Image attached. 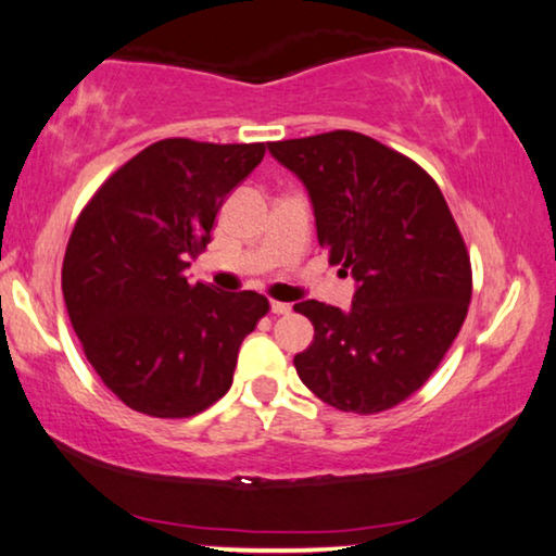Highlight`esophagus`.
Instances as JSON below:
<instances>
[{"instance_id": "obj_1", "label": "esophagus", "mask_w": 556, "mask_h": 556, "mask_svg": "<svg viewBox=\"0 0 556 556\" xmlns=\"http://www.w3.org/2000/svg\"><path fill=\"white\" fill-rule=\"evenodd\" d=\"M269 306H271V314H277V317H279V314L292 312V304H287V302H271Z\"/></svg>"}]
</instances>
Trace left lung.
Returning <instances> with one entry per match:
<instances>
[{"mask_svg": "<svg viewBox=\"0 0 556 556\" xmlns=\"http://www.w3.org/2000/svg\"><path fill=\"white\" fill-rule=\"evenodd\" d=\"M267 147L306 187L329 264L357 281L346 312L294 304L314 325L296 375L342 412L392 409L432 377L467 317L471 264L457 222L419 164L359 131Z\"/></svg>", "mask_w": 556, "mask_h": 556, "instance_id": "1", "label": "left lung"}]
</instances>
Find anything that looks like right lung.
Returning <instances> with one entry per match:
<instances>
[{"label": "right lung", "mask_w": 556, "mask_h": 556, "mask_svg": "<svg viewBox=\"0 0 556 556\" xmlns=\"http://www.w3.org/2000/svg\"><path fill=\"white\" fill-rule=\"evenodd\" d=\"M262 156L264 144L162 139L114 172L72 229L70 321L102 382L135 412L194 417L225 396L239 344L269 312L267 296L185 277Z\"/></svg>", "instance_id": "right-lung-1"}]
</instances>
